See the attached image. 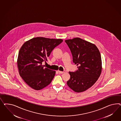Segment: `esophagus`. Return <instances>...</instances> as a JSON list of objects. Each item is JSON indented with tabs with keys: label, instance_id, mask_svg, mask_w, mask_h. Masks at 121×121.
Segmentation results:
<instances>
[{
	"label": "esophagus",
	"instance_id": "1",
	"mask_svg": "<svg viewBox=\"0 0 121 121\" xmlns=\"http://www.w3.org/2000/svg\"><path fill=\"white\" fill-rule=\"evenodd\" d=\"M58 73H65L66 72V71L65 70H64V71H59V70H58Z\"/></svg>",
	"mask_w": 121,
	"mask_h": 121
}]
</instances>
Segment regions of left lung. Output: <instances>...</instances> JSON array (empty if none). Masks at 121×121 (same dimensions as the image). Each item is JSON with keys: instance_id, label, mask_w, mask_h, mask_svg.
Returning a JSON list of instances; mask_svg holds the SVG:
<instances>
[{"instance_id": "1", "label": "left lung", "mask_w": 121, "mask_h": 121, "mask_svg": "<svg viewBox=\"0 0 121 121\" xmlns=\"http://www.w3.org/2000/svg\"><path fill=\"white\" fill-rule=\"evenodd\" d=\"M71 51L73 61L78 66L75 72H69L67 84L73 91H85L97 81L102 71L101 57L94 44L80 38L65 40Z\"/></svg>"}]
</instances>
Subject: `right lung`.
Returning a JSON list of instances; mask_svg holds the SVG:
<instances>
[{"mask_svg": "<svg viewBox=\"0 0 121 121\" xmlns=\"http://www.w3.org/2000/svg\"><path fill=\"white\" fill-rule=\"evenodd\" d=\"M62 41L61 39L37 37L27 41L22 46L17 67L20 76L31 88L39 90L51 83L56 71L44 68L42 64L48 61L52 50Z\"/></svg>", "mask_w": 121, "mask_h": 121, "instance_id": "right-lung-1", "label": "right lung"}]
</instances>
